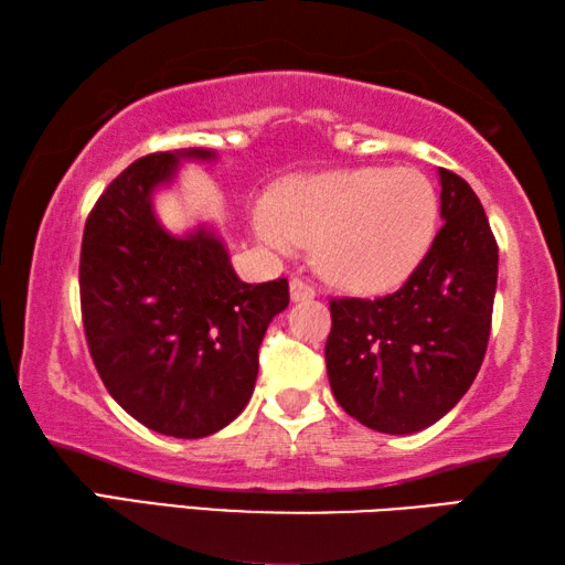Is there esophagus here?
I'll return each mask as SVG.
<instances>
[{"label":"esophagus","mask_w":565,"mask_h":565,"mask_svg":"<svg viewBox=\"0 0 565 565\" xmlns=\"http://www.w3.org/2000/svg\"><path fill=\"white\" fill-rule=\"evenodd\" d=\"M289 294H291V301H309V299H313V296H317L313 286L309 281L299 279V276H294V279H291Z\"/></svg>","instance_id":"obj_1"}]
</instances>
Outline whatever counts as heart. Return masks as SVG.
I'll use <instances>...</instances> for the list:
<instances>
[{
	"label": "heart",
	"instance_id": "obj_1",
	"mask_svg": "<svg viewBox=\"0 0 565 565\" xmlns=\"http://www.w3.org/2000/svg\"><path fill=\"white\" fill-rule=\"evenodd\" d=\"M438 196L416 169L361 167L289 179L276 204L256 202L252 228L276 252L313 244L331 284L379 294L404 284L431 248Z\"/></svg>",
	"mask_w": 565,
	"mask_h": 565
}]
</instances>
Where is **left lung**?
I'll return each instance as SVG.
<instances>
[{
    "label": "left lung",
    "mask_w": 565,
    "mask_h": 565,
    "mask_svg": "<svg viewBox=\"0 0 565 565\" xmlns=\"http://www.w3.org/2000/svg\"><path fill=\"white\" fill-rule=\"evenodd\" d=\"M431 248L398 291L333 299L327 371L359 424L406 436L444 418L471 388L491 333L499 246L473 189L448 169Z\"/></svg>",
    "instance_id": "8db88e82"
}]
</instances>
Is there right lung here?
Wrapping results in <instances>:
<instances>
[{
    "label": "right lung",
    "instance_id": "right-lung-1",
    "mask_svg": "<svg viewBox=\"0 0 565 565\" xmlns=\"http://www.w3.org/2000/svg\"><path fill=\"white\" fill-rule=\"evenodd\" d=\"M181 159L216 161V151L149 154L99 196L84 226L79 294L94 366L111 398L151 431L204 438L252 398L259 347L289 306V284L238 279L212 226L164 228L154 194L174 184Z\"/></svg>",
    "mask_w": 565,
    "mask_h": 565
}]
</instances>
